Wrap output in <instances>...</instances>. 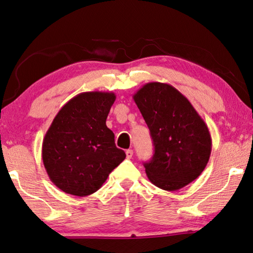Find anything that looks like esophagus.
Listing matches in <instances>:
<instances>
[{
    "label": "esophagus",
    "instance_id": "34e87169",
    "mask_svg": "<svg viewBox=\"0 0 253 253\" xmlns=\"http://www.w3.org/2000/svg\"><path fill=\"white\" fill-rule=\"evenodd\" d=\"M126 159H131V157L133 156V150H127L126 152Z\"/></svg>",
    "mask_w": 253,
    "mask_h": 253
}]
</instances>
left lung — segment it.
<instances>
[{
  "label": "left lung",
  "instance_id": "obj_1",
  "mask_svg": "<svg viewBox=\"0 0 253 253\" xmlns=\"http://www.w3.org/2000/svg\"><path fill=\"white\" fill-rule=\"evenodd\" d=\"M154 144L144 163L147 178L164 190H178L196 179L211 153V136L192 103L173 85L145 84L133 94Z\"/></svg>",
  "mask_w": 253,
  "mask_h": 253
}]
</instances>
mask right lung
Instances as JSON below:
<instances>
[{
    "instance_id": "right-lung-1",
    "label": "right lung",
    "mask_w": 253,
    "mask_h": 253,
    "mask_svg": "<svg viewBox=\"0 0 253 253\" xmlns=\"http://www.w3.org/2000/svg\"><path fill=\"white\" fill-rule=\"evenodd\" d=\"M116 101L113 92H83L56 114L42 146L48 177L66 194L88 196L126 159L106 125Z\"/></svg>"
}]
</instances>
